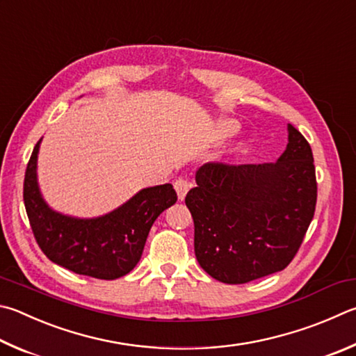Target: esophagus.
Returning a JSON list of instances; mask_svg holds the SVG:
<instances>
[{
    "mask_svg": "<svg viewBox=\"0 0 356 356\" xmlns=\"http://www.w3.org/2000/svg\"><path fill=\"white\" fill-rule=\"evenodd\" d=\"M190 186H191V184L186 179H184V177H179L176 182H174V188H176L177 196H179L180 200L185 199L186 193H188V190H190Z\"/></svg>",
    "mask_w": 356,
    "mask_h": 356,
    "instance_id": "1",
    "label": "esophagus"
}]
</instances>
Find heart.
<instances>
[{
  "label": "heart",
  "instance_id": "b5f03b06",
  "mask_svg": "<svg viewBox=\"0 0 356 356\" xmlns=\"http://www.w3.org/2000/svg\"><path fill=\"white\" fill-rule=\"evenodd\" d=\"M224 131H225V132H229V134H230L232 131H234V127H232L230 124H225V126H224Z\"/></svg>",
  "mask_w": 356,
  "mask_h": 356
}]
</instances>
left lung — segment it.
<instances>
[{
  "label": "left lung",
  "instance_id": "1",
  "mask_svg": "<svg viewBox=\"0 0 356 356\" xmlns=\"http://www.w3.org/2000/svg\"><path fill=\"white\" fill-rule=\"evenodd\" d=\"M185 204L195 221V254L207 274L240 285L285 269L314 216L318 185L308 141L288 124L275 163L209 161Z\"/></svg>",
  "mask_w": 356,
  "mask_h": 356
}]
</instances>
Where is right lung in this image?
I'll return each mask as SVG.
<instances>
[{
	"label": "right lung",
	"instance_id": "obj_1",
	"mask_svg": "<svg viewBox=\"0 0 356 356\" xmlns=\"http://www.w3.org/2000/svg\"><path fill=\"white\" fill-rule=\"evenodd\" d=\"M42 138L24 174L23 199L34 236L51 261L76 274L115 280L137 266L152 224L177 195L171 184L147 186L118 209L96 218H76L51 209L37 179Z\"/></svg>",
	"mask_w": 356,
	"mask_h": 356
}]
</instances>
